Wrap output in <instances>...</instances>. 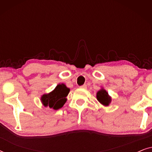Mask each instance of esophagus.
<instances>
[{
    "label": "esophagus",
    "mask_w": 152,
    "mask_h": 152,
    "mask_svg": "<svg viewBox=\"0 0 152 152\" xmlns=\"http://www.w3.org/2000/svg\"><path fill=\"white\" fill-rule=\"evenodd\" d=\"M80 88H84V89L86 88H87V85H86V84H84V85H82V86H80Z\"/></svg>",
    "instance_id": "esophagus-1"
}]
</instances>
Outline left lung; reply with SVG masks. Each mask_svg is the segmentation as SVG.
Here are the masks:
<instances>
[{"label": "left lung", "mask_w": 152, "mask_h": 152, "mask_svg": "<svg viewBox=\"0 0 152 152\" xmlns=\"http://www.w3.org/2000/svg\"><path fill=\"white\" fill-rule=\"evenodd\" d=\"M96 97L99 102L105 107L109 106V104L111 102V97L109 95L107 91L103 88L97 91Z\"/></svg>", "instance_id": "8db88e82"}]
</instances>
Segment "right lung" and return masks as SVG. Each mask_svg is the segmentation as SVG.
<instances>
[{
    "mask_svg": "<svg viewBox=\"0 0 152 152\" xmlns=\"http://www.w3.org/2000/svg\"><path fill=\"white\" fill-rule=\"evenodd\" d=\"M69 92L70 88L65 84H59L53 91L43 94L41 97V102L45 107H48L54 110H58L66 102V97Z\"/></svg>",
    "mask_w": 152,
    "mask_h": 152,
    "instance_id": "1",
    "label": "right lung"
}]
</instances>
